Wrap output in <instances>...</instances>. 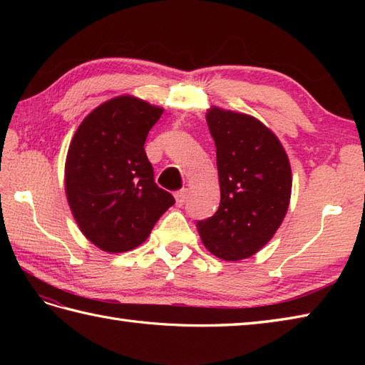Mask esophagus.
<instances>
[{
	"instance_id": "34e87169",
	"label": "esophagus",
	"mask_w": 365,
	"mask_h": 365,
	"mask_svg": "<svg viewBox=\"0 0 365 365\" xmlns=\"http://www.w3.org/2000/svg\"><path fill=\"white\" fill-rule=\"evenodd\" d=\"M175 200H177V205H183L185 200H187V196H188V190L187 188H182L175 191Z\"/></svg>"
}]
</instances>
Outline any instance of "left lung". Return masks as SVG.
Returning a JSON list of instances; mask_svg holds the SVG:
<instances>
[{
    "mask_svg": "<svg viewBox=\"0 0 365 365\" xmlns=\"http://www.w3.org/2000/svg\"><path fill=\"white\" fill-rule=\"evenodd\" d=\"M221 200L196 226L205 247L224 260L251 257L281 226L290 202L292 169L279 139L257 119L212 108Z\"/></svg>",
    "mask_w": 365,
    "mask_h": 365,
    "instance_id": "left-lung-1",
    "label": "left lung"
}]
</instances>
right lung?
<instances>
[{
    "mask_svg": "<svg viewBox=\"0 0 365 365\" xmlns=\"http://www.w3.org/2000/svg\"><path fill=\"white\" fill-rule=\"evenodd\" d=\"M163 110L128 96L96 108L76 130L66 161V192L88 240L125 252L149 237L174 196L155 183L144 150Z\"/></svg>",
    "mask_w": 365,
    "mask_h": 365,
    "instance_id": "right-lung-1",
    "label": "right lung"
}]
</instances>
